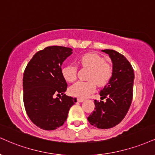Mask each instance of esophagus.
Instances as JSON below:
<instances>
[{
  "mask_svg": "<svg viewBox=\"0 0 155 155\" xmlns=\"http://www.w3.org/2000/svg\"><path fill=\"white\" fill-rule=\"evenodd\" d=\"M75 100H76L77 102H84V100L82 98H76Z\"/></svg>",
  "mask_w": 155,
  "mask_h": 155,
  "instance_id": "obj_1",
  "label": "esophagus"
}]
</instances>
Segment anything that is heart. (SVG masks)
<instances>
[{
	"label": "heart",
	"mask_w": 155,
	"mask_h": 155,
	"mask_svg": "<svg viewBox=\"0 0 155 155\" xmlns=\"http://www.w3.org/2000/svg\"><path fill=\"white\" fill-rule=\"evenodd\" d=\"M84 67L90 69L87 77L89 81H78L71 86L68 89L70 94L76 97L84 98L95 90L96 84L104 87L110 81L113 76V68L105 59L96 53H86L78 60ZM77 68L74 65H68L62 68L63 79L68 82H73L76 79Z\"/></svg>",
	"instance_id": "b5f03b06"
}]
</instances>
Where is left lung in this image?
Instances as JSON below:
<instances>
[{
	"label": "left lung",
	"instance_id": "1",
	"mask_svg": "<svg viewBox=\"0 0 155 155\" xmlns=\"http://www.w3.org/2000/svg\"><path fill=\"white\" fill-rule=\"evenodd\" d=\"M113 63V76L100 91L101 100H94V110L87 118L89 124L98 128L114 127L122 121L133 98L134 72L131 63L122 54L113 50H102Z\"/></svg>",
	"mask_w": 155,
	"mask_h": 155
}]
</instances>
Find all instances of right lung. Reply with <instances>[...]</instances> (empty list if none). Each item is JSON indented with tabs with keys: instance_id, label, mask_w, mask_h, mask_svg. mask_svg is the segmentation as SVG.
Returning <instances> with one entry per match:
<instances>
[{
	"instance_id": "add662e5",
	"label": "right lung",
	"mask_w": 155,
	"mask_h": 155,
	"mask_svg": "<svg viewBox=\"0 0 155 155\" xmlns=\"http://www.w3.org/2000/svg\"><path fill=\"white\" fill-rule=\"evenodd\" d=\"M72 49L49 46L35 53L24 72V104L30 120L48 131L63 126L76 98L66 95L67 83L62 75L63 61ZM57 94L60 97L55 98Z\"/></svg>"
}]
</instances>
